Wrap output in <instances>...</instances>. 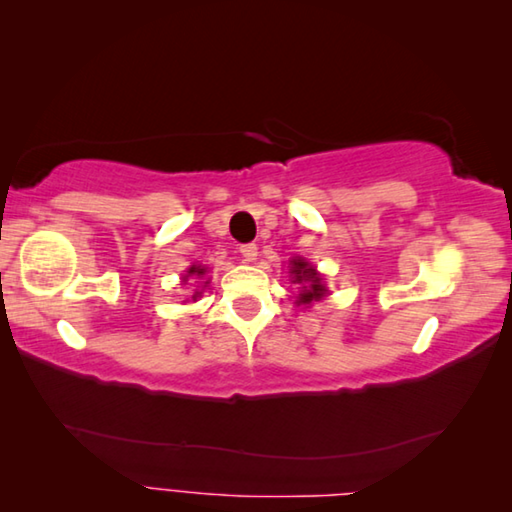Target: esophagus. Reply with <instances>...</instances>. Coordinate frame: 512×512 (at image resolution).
Listing matches in <instances>:
<instances>
[{
  "instance_id": "1",
  "label": "esophagus",
  "mask_w": 512,
  "mask_h": 512,
  "mask_svg": "<svg viewBox=\"0 0 512 512\" xmlns=\"http://www.w3.org/2000/svg\"><path fill=\"white\" fill-rule=\"evenodd\" d=\"M241 257H244V262H255L257 259V246L255 244H244L239 248Z\"/></svg>"
}]
</instances>
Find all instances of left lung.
Listing matches in <instances>:
<instances>
[{
  "label": "left lung",
  "mask_w": 512,
  "mask_h": 512,
  "mask_svg": "<svg viewBox=\"0 0 512 512\" xmlns=\"http://www.w3.org/2000/svg\"><path fill=\"white\" fill-rule=\"evenodd\" d=\"M289 273L293 275V284H300V293L296 305H311V302H318L325 296V284H323V275H320L314 266L305 259H291Z\"/></svg>",
  "instance_id": "left-lung-1"
}]
</instances>
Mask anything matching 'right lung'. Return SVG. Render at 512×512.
<instances>
[{
    "instance_id": "1",
    "label": "right lung",
    "mask_w": 512,
    "mask_h": 512,
    "mask_svg": "<svg viewBox=\"0 0 512 512\" xmlns=\"http://www.w3.org/2000/svg\"><path fill=\"white\" fill-rule=\"evenodd\" d=\"M205 275V266H198V264H194V266H189L187 268V275H185V282H187V277H203ZM207 284V282H205ZM198 296V291L194 293V298Z\"/></svg>"
}]
</instances>
